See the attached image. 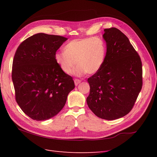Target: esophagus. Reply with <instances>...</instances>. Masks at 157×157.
Returning a JSON list of instances; mask_svg holds the SVG:
<instances>
[{"instance_id":"obj_1","label":"esophagus","mask_w":157,"mask_h":157,"mask_svg":"<svg viewBox=\"0 0 157 157\" xmlns=\"http://www.w3.org/2000/svg\"><path fill=\"white\" fill-rule=\"evenodd\" d=\"M81 82V80L78 79V78H75V84L76 86L78 85Z\"/></svg>"}]
</instances>
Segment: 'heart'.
<instances>
[{
	"mask_svg": "<svg viewBox=\"0 0 157 157\" xmlns=\"http://www.w3.org/2000/svg\"><path fill=\"white\" fill-rule=\"evenodd\" d=\"M63 51L55 54V61L65 74H70L77 64L74 72L75 75H94L104 65L106 46L101 38L89 37L70 41Z\"/></svg>",
	"mask_w": 157,
	"mask_h": 157,
	"instance_id": "b5f03b06",
	"label": "heart"
}]
</instances>
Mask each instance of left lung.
<instances>
[{"label": "left lung", "instance_id": "left-lung-1", "mask_svg": "<svg viewBox=\"0 0 157 157\" xmlns=\"http://www.w3.org/2000/svg\"><path fill=\"white\" fill-rule=\"evenodd\" d=\"M106 55L103 66L87 81L89 108L96 116L114 120L132 110L142 87V64L128 38L116 28L104 29Z\"/></svg>", "mask_w": 157, "mask_h": 157}]
</instances>
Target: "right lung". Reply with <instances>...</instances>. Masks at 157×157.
I'll return each instance as SVG.
<instances>
[{
  "label": "right lung",
  "mask_w": 157,
  "mask_h": 157,
  "mask_svg": "<svg viewBox=\"0 0 157 157\" xmlns=\"http://www.w3.org/2000/svg\"><path fill=\"white\" fill-rule=\"evenodd\" d=\"M67 39L38 33L24 40L16 50L11 73L15 100L32 119L55 117L75 87L72 76L65 74L55 61L57 50Z\"/></svg>",
  "instance_id": "add662e5"
}]
</instances>
